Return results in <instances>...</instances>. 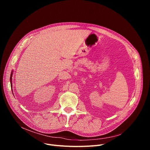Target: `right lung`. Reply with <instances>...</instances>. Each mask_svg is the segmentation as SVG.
<instances>
[{
  "label": "right lung",
  "mask_w": 150,
  "mask_h": 150,
  "mask_svg": "<svg viewBox=\"0 0 150 150\" xmlns=\"http://www.w3.org/2000/svg\"><path fill=\"white\" fill-rule=\"evenodd\" d=\"M12 75H13V72H11V76H10V83H11V87L12 88V81H11V80H12ZM12 92H13V90H12Z\"/></svg>",
  "instance_id": "obj_1"
}]
</instances>
